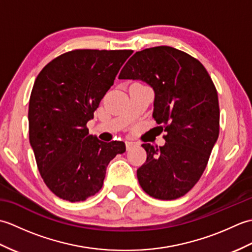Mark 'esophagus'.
Listing matches in <instances>:
<instances>
[{"mask_svg": "<svg viewBox=\"0 0 252 252\" xmlns=\"http://www.w3.org/2000/svg\"><path fill=\"white\" fill-rule=\"evenodd\" d=\"M126 146L127 151H130V149H132L133 147L136 146V143L131 142V141H126Z\"/></svg>", "mask_w": 252, "mask_h": 252, "instance_id": "34e87169", "label": "esophagus"}]
</instances>
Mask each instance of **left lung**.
Masks as SVG:
<instances>
[{
  "label": "left lung",
  "mask_w": 252,
  "mask_h": 252,
  "mask_svg": "<svg viewBox=\"0 0 252 252\" xmlns=\"http://www.w3.org/2000/svg\"><path fill=\"white\" fill-rule=\"evenodd\" d=\"M119 79L142 80L155 91L153 118L163 146L143 144L146 162L136 171L143 190L156 199L173 200L199 181L220 132L217 89L202 63L171 46L136 52Z\"/></svg>",
  "instance_id": "8db88e82"
}]
</instances>
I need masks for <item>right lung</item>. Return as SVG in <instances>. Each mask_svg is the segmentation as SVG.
<instances>
[{
	"instance_id": "1",
	"label": "right lung",
	"mask_w": 252,
	"mask_h": 252,
	"mask_svg": "<svg viewBox=\"0 0 252 252\" xmlns=\"http://www.w3.org/2000/svg\"><path fill=\"white\" fill-rule=\"evenodd\" d=\"M131 50H73L37 74L29 100V141L37 169L52 192L84 201L103 187L106 168L126 144L89 133L101 98Z\"/></svg>"
}]
</instances>
